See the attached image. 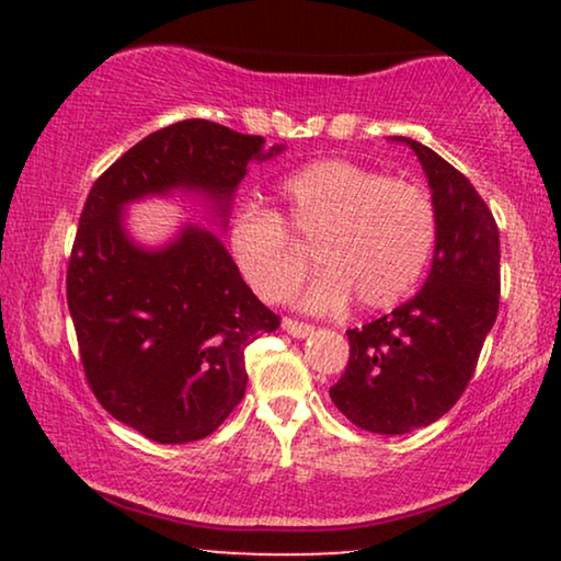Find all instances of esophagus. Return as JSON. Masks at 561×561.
I'll return each instance as SVG.
<instances>
[{
    "instance_id": "1",
    "label": "esophagus",
    "mask_w": 561,
    "mask_h": 561,
    "mask_svg": "<svg viewBox=\"0 0 561 561\" xmlns=\"http://www.w3.org/2000/svg\"><path fill=\"white\" fill-rule=\"evenodd\" d=\"M283 329H286L290 336H296V340H304V336L313 334L311 324H304V321H296V319H283Z\"/></svg>"
}]
</instances>
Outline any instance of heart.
Instances as JSON below:
<instances>
[{
  "label": "heart",
  "instance_id": "obj_1",
  "mask_svg": "<svg viewBox=\"0 0 561 561\" xmlns=\"http://www.w3.org/2000/svg\"><path fill=\"white\" fill-rule=\"evenodd\" d=\"M278 196L286 226L313 242L321 265L296 290L301 309L340 311L355 296L359 309L380 311L416 288L436 240L434 202L424 186L327 158L288 175ZM282 222L271 209L244 206L229 225V250L242 278L271 304L283 301L309 267Z\"/></svg>",
  "mask_w": 561,
  "mask_h": 561
}]
</instances>
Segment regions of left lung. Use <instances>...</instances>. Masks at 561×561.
I'll return each instance as SVG.
<instances>
[{"label": "left lung", "mask_w": 561, "mask_h": 561, "mask_svg": "<svg viewBox=\"0 0 561 561\" xmlns=\"http://www.w3.org/2000/svg\"><path fill=\"white\" fill-rule=\"evenodd\" d=\"M416 152L436 211L432 271L411 301L350 329L347 370L329 396L352 424L409 434L442 419L470 382L501 298V232L478 191L432 148Z\"/></svg>", "instance_id": "obj_1"}]
</instances>
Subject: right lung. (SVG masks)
I'll return each mask as SVG.
<instances>
[{
  "label": "right lung",
  "mask_w": 561,
  "mask_h": 561,
  "mask_svg": "<svg viewBox=\"0 0 561 561\" xmlns=\"http://www.w3.org/2000/svg\"><path fill=\"white\" fill-rule=\"evenodd\" d=\"M260 135L183 119L129 148L91 186L68 260L66 296L96 401L158 444L217 432L248 388L244 350L280 319L242 280L209 229L183 225L142 248L125 209L150 196H202L227 227L252 160L278 156Z\"/></svg>",
  "instance_id": "add662e5"
}]
</instances>
